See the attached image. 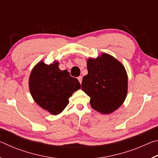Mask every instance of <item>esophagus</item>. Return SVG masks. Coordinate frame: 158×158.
Masks as SVG:
<instances>
[{
	"mask_svg": "<svg viewBox=\"0 0 158 158\" xmlns=\"http://www.w3.org/2000/svg\"><path fill=\"white\" fill-rule=\"evenodd\" d=\"M77 79H78V80L79 81L80 84H81V81H82V77H81V76H79V77H77Z\"/></svg>",
	"mask_w": 158,
	"mask_h": 158,
	"instance_id": "34e87169",
	"label": "esophagus"
}]
</instances>
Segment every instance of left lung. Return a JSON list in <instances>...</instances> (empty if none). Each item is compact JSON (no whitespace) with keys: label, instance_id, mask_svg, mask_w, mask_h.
<instances>
[{"label":"left lung","instance_id":"left-lung-1","mask_svg":"<svg viewBox=\"0 0 158 158\" xmlns=\"http://www.w3.org/2000/svg\"><path fill=\"white\" fill-rule=\"evenodd\" d=\"M88 74L83 77L81 89L90 98L92 108L110 114L123 103L127 92V76L123 65L111 56L87 61Z\"/></svg>","mask_w":158,"mask_h":158}]
</instances>
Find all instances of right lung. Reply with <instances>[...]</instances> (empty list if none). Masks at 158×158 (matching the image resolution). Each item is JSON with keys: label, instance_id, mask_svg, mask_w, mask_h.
<instances>
[{"label": "right lung", "instance_id": "right-lung-1", "mask_svg": "<svg viewBox=\"0 0 158 158\" xmlns=\"http://www.w3.org/2000/svg\"><path fill=\"white\" fill-rule=\"evenodd\" d=\"M81 88L78 79L68 70H60L58 63L47 65L40 62L31 72L29 89L35 102L51 114L61 113L73 93Z\"/></svg>", "mask_w": 158, "mask_h": 158}]
</instances>
